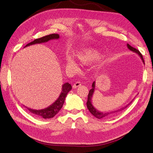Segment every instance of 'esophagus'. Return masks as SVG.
<instances>
[{
  "instance_id": "1",
  "label": "esophagus",
  "mask_w": 153,
  "mask_h": 153,
  "mask_svg": "<svg viewBox=\"0 0 153 153\" xmlns=\"http://www.w3.org/2000/svg\"><path fill=\"white\" fill-rule=\"evenodd\" d=\"M80 85H81V82H76L75 83V84H73V89H76V88L80 86Z\"/></svg>"
}]
</instances>
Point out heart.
Wrapping results in <instances>:
<instances>
[{
  "label": "heart",
  "mask_w": 153,
  "mask_h": 153,
  "mask_svg": "<svg viewBox=\"0 0 153 153\" xmlns=\"http://www.w3.org/2000/svg\"><path fill=\"white\" fill-rule=\"evenodd\" d=\"M78 59H79L82 62L85 63L87 62L92 61V60L98 59L99 57V53L96 52V51L86 50L80 53L79 55H78ZM67 63L68 65L69 66H70L73 69H74V70L76 71L78 69V67L77 64L71 57H69L68 59Z\"/></svg>",
  "instance_id": "1"
}]
</instances>
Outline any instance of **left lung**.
Wrapping results in <instances>:
<instances>
[{
  "label": "left lung",
  "instance_id": "1",
  "mask_svg": "<svg viewBox=\"0 0 153 153\" xmlns=\"http://www.w3.org/2000/svg\"><path fill=\"white\" fill-rule=\"evenodd\" d=\"M127 47L128 48V49H129L131 51H132V52H135V53H137L138 55H139V56L141 58V59L142 60L143 64H145L144 63V61H143V57H142V55L139 52V50H138L136 48L132 47L131 46H130L129 44H127ZM94 91H95V82H94L93 83H92V89L89 92V94H88V98H87V103L86 104H87V107L88 109H89V112L92 115H93L94 117H96V118H98V119L106 118V117H112V116H114L115 115L117 114L119 112H121V111L123 110L124 108H126L127 106L129 105H130V103H131V102L133 101H131L130 103H129V104H128L127 105H126L125 106H124V107H123V108H121L117 109V110H113V111H110V112L103 113V112H100V111H98L96 108H95L94 106L92 105V96H93Z\"/></svg>",
  "mask_w": 153,
  "mask_h": 153
}]
</instances>
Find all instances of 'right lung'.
<instances>
[{
  "label": "right lung",
  "instance_id": "1",
  "mask_svg": "<svg viewBox=\"0 0 153 153\" xmlns=\"http://www.w3.org/2000/svg\"><path fill=\"white\" fill-rule=\"evenodd\" d=\"M59 38V34H52L42 37V38H41L36 39L33 41H32V42L27 44L25 47H28V46H30V45H34V44L45 43V42H47V41L50 40L57 39ZM71 89H72L71 85V84H69L68 82L64 84L62 87V91L61 92V94L59 95L58 99L55 101V102H53V103L48 106L47 108L41 109V110H34V109L27 108L26 106L25 107L30 111V112L34 114V115H37V116L42 117L43 119L52 118L59 112V110L62 108L63 104L64 103V101H65V98L67 96V94L71 90Z\"/></svg>",
  "mask_w": 153,
  "mask_h": 153
}]
</instances>
